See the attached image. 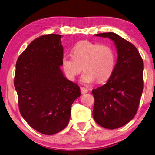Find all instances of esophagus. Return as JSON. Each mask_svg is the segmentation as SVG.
<instances>
[{
  "label": "esophagus",
  "instance_id": "34e87169",
  "mask_svg": "<svg viewBox=\"0 0 155 155\" xmlns=\"http://www.w3.org/2000/svg\"><path fill=\"white\" fill-rule=\"evenodd\" d=\"M80 89H81V92L82 94H85V93H87V92H88V89H87L85 87H81Z\"/></svg>",
  "mask_w": 155,
  "mask_h": 155
}]
</instances>
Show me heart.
<instances>
[{"instance_id":"obj_1","label":"heart","mask_w":155,"mask_h":155,"mask_svg":"<svg viewBox=\"0 0 155 155\" xmlns=\"http://www.w3.org/2000/svg\"><path fill=\"white\" fill-rule=\"evenodd\" d=\"M115 59V52L111 46L84 41L73 48V55H63L62 66L70 80L75 79L83 69L82 82L90 84L95 80L103 82L111 76Z\"/></svg>"}]
</instances>
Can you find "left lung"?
Masks as SVG:
<instances>
[{
	"label": "left lung",
	"instance_id": "8db88e82",
	"mask_svg": "<svg viewBox=\"0 0 155 155\" xmlns=\"http://www.w3.org/2000/svg\"><path fill=\"white\" fill-rule=\"evenodd\" d=\"M95 35L111 39L118 58L106 84L92 90V116L104 128H119L133 120L138 111L143 90V62L136 47L116 33Z\"/></svg>",
	"mask_w": 155,
	"mask_h": 155
}]
</instances>
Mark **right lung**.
<instances>
[{"label": "right lung", "instance_id": "add662e5", "mask_svg": "<svg viewBox=\"0 0 155 155\" xmlns=\"http://www.w3.org/2000/svg\"><path fill=\"white\" fill-rule=\"evenodd\" d=\"M62 35H44L33 40L16 63L15 87L19 111L38 132L53 135L63 130L71 105L81 95L77 84L67 79L60 66Z\"/></svg>", "mask_w": 155, "mask_h": 155}]
</instances>
